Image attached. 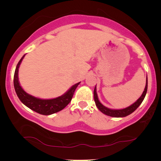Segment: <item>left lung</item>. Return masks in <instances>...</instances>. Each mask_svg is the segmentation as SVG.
Returning a JSON list of instances; mask_svg holds the SVG:
<instances>
[{
	"mask_svg": "<svg viewBox=\"0 0 161 161\" xmlns=\"http://www.w3.org/2000/svg\"><path fill=\"white\" fill-rule=\"evenodd\" d=\"M147 83H147V76L146 86H145L144 91L142 94V96L138 99L136 102L134 103L133 105H131L130 106L127 107L126 108L120 109V110H113V109L108 108L104 106L103 104H101V103L98 100V97H97V94L96 86H95L94 90V102H95L96 106L97 107V108L100 110L102 113H103L107 116H112V117H125V116H128L130 114L133 113V111H135L138 108V107L142 104L143 100H144L147 92V86H148L147 85Z\"/></svg>",
	"mask_w": 161,
	"mask_h": 161,
	"instance_id": "8db88e82",
	"label": "left lung"
}]
</instances>
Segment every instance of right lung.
<instances>
[{
	"mask_svg": "<svg viewBox=\"0 0 161 161\" xmlns=\"http://www.w3.org/2000/svg\"><path fill=\"white\" fill-rule=\"evenodd\" d=\"M24 56H25V55L22 57V58L17 64L14 75V89L17 97L21 102L28 108H29L30 109L33 110L36 113L42 114V115H50V114L57 113V112L64 108L71 102L74 92L80 83L72 86L69 91L66 92L62 96L50 99V100H42V99L34 97L26 93L22 89L18 80L19 67Z\"/></svg>",
	"mask_w": 161,
	"mask_h": 161,
	"instance_id": "add662e5",
	"label": "right lung"
}]
</instances>
